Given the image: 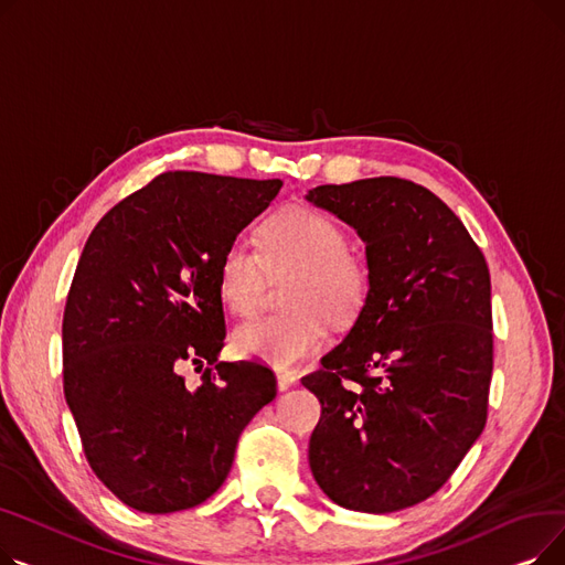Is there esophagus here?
<instances>
[{
	"mask_svg": "<svg viewBox=\"0 0 565 565\" xmlns=\"http://www.w3.org/2000/svg\"><path fill=\"white\" fill-rule=\"evenodd\" d=\"M295 382H298V375H295V373H290V371H277V390H279V392L290 390Z\"/></svg>",
	"mask_w": 565,
	"mask_h": 565,
	"instance_id": "1",
	"label": "esophagus"
}]
</instances>
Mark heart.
<instances>
[{"label":"heart","mask_w":565,"mask_h":565,"mask_svg":"<svg viewBox=\"0 0 565 565\" xmlns=\"http://www.w3.org/2000/svg\"><path fill=\"white\" fill-rule=\"evenodd\" d=\"M265 270L295 273L279 316L243 322L233 332V350L245 360L277 371L309 360L328 343V318L358 320L371 298L373 275L366 258L348 249L345 231L313 207L292 205L260 226L258 252L231 243L217 263L220 298L235 316H252L260 302Z\"/></svg>","instance_id":"1"}]
</instances>
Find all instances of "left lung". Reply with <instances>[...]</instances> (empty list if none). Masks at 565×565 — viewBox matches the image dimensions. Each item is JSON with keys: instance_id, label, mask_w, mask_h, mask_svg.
<instances>
[{"instance_id": "1", "label": "left lung", "mask_w": 565, "mask_h": 565, "mask_svg": "<svg viewBox=\"0 0 565 565\" xmlns=\"http://www.w3.org/2000/svg\"><path fill=\"white\" fill-rule=\"evenodd\" d=\"M358 231L371 298L345 339L302 377L322 414L309 439L334 503L394 513L449 481L488 417L490 273L451 207L394 175L305 196Z\"/></svg>"}]
</instances>
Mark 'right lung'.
Wrapping results in <instances>:
<instances>
[{
    "label": "right lung",
    "instance_id": "add662e5",
    "mask_svg": "<svg viewBox=\"0 0 565 565\" xmlns=\"http://www.w3.org/2000/svg\"><path fill=\"white\" fill-rule=\"evenodd\" d=\"M167 171L96 224L64 311V394L84 456L126 507L175 513L226 481L237 437L277 396L275 373L220 362L217 263L281 190ZM212 364L199 388L180 369Z\"/></svg>",
    "mask_w": 565,
    "mask_h": 565
}]
</instances>
